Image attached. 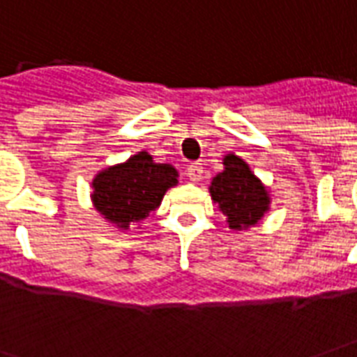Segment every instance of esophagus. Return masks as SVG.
<instances>
[{"label":"esophagus","mask_w":357,"mask_h":357,"mask_svg":"<svg viewBox=\"0 0 357 357\" xmlns=\"http://www.w3.org/2000/svg\"><path fill=\"white\" fill-rule=\"evenodd\" d=\"M187 178L191 179L193 183H199L202 178V166L201 164H189L187 166Z\"/></svg>","instance_id":"esophagus-1"}]
</instances>
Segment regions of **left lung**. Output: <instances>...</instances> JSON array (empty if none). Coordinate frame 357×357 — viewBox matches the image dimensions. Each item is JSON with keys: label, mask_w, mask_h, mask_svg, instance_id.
Wrapping results in <instances>:
<instances>
[{"label": "left lung", "mask_w": 357, "mask_h": 357, "mask_svg": "<svg viewBox=\"0 0 357 357\" xmlns=\"http://www.w3.org/2000/svg\"><path fill=\"white\" fill-rule=\"evenodd\" d=\"M222 164L224 170L212 178L208 193L225 216L227 227L235 233L247 231L269 212L271 193L245 158L227 153Z\"/></svg>", "instance_id": "8db88e82"}]
</instances>
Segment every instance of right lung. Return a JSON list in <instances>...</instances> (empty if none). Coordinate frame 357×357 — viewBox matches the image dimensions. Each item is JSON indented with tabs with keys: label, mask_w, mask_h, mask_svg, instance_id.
I'll list each match as a JSON object with an SVG mask.
<instances>
[{
	"label": "right lung",
	"mask_w": 357,
	"mask_h": 357,
	"mask_svg": "<svg viewBox=\"0 0 357 357\" xmlns=\"http://www.w3.org/2000/svg\"><path fill=\"white\" fill-rule=\"evenodd\" d=\"M178 178L172 164L155 162L153 155L139 151L97 172L89 197L105 224L128 233L139 229L141 222L160 206L166 191L178 185Z\"/></svg>",
	"instance_id": "1"
}]
</instances>
